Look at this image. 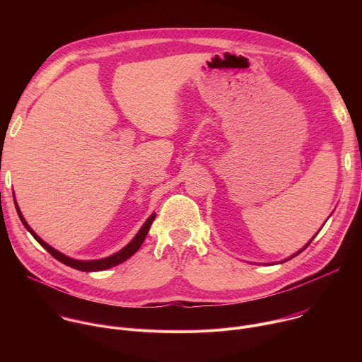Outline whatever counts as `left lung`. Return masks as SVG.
Returning a JSON list of instances; mask_svg holds the SVG:
<instances>
[{"label": "left lung", "instance_id": "1", "mask_svg": "<svg viewBox=\"0 0 362 362\" xmlns=\"http://www.w3.org/2000/svg\"><path fill=\"white\" fill-rule=\"evenodd\" d=\"M324 225H325V223H324ZM315 236H317V235H315ZM315 236H314V238H315ZM314 238H313V239H311V240H309V242H308V243H306V245H305V246H303V247H302V249H300V250H299V252H296V253H295V255H292V256H291V257H288V259H285V261H289V259H292V257H295V256H296V255H299V253H300V252H302V250H305V249H306V247H308V245H309V243H311V242H313V240H314ZM285 261H284V262H285Z\"/></svg>", "mask_w": 362, "mask_h": 362}]
</instances>
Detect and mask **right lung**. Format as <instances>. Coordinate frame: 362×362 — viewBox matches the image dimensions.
<instances>
[{
    "label": "right lung",
    "instance_id": "obj_1",
    "mask_svg": "<svg viewBox=\"0 0 362 362\" xmlns=\"http://www.w3.org/2000/svg\"><path fill=\"white\" fill-rule=\"evenodd\" d=\"M14 203H16V209H17V214H18V216H20L23 225H24L25 229L34 236V239H35L47 252H49L51 256H54L57 261H60L62 264H64V265H67V267H71V268H74V269H77V271H83V272L105 271V269H109V268H112V267H116V265L124 262L126 259H129V257H130L132 255H134V253L139 250V247L141 246V243H143V240L146 239V235H147V232H148V229H150V226H151V223H153V221H154V216H156L154 214H151V215L148 216V219L144 222V225L140 228V230L137 232V235L133 238V240H132L129 245H126L122 250L116 252L115 255H110V256H107V257H103V259H95V261H77V259H73V257H69V256H66L64 253L56 250L53 246H49L48 243H45V242L28 226V223L25 222V219H24L23 215H21V211H20V208H18V204H17L16 200H14Z\"/></svg>",
    "mask_w": 362,
    "mask_h": 362
}]
</instances>
